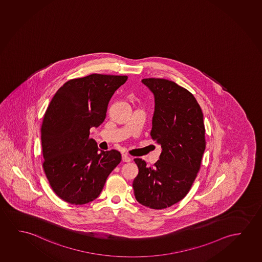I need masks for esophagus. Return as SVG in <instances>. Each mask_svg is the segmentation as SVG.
I'll return each instance as SVG.
<instances>
[{"mask_svg":"<svg viewBox=\"0 0 262 262\" xmlns=\"http://www.w3.org/2000/svg\"><path fill=\"white\" fill-rule=\"evenodd\" d=\"M122 161L124 162H129V161H132V158L128 156L127 154H122Z\"/></svg>","mask_w":262,"mask_h":262,"instance_id":"obj_1","label":"esophagus"}]
</instances>
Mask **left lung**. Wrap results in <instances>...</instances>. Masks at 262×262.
<instances>
[{
	"instance_id": "1",
	"label": "left lung",
	"mask_w": 262,
	"mask_h": 262,
	"mask_svg": "<svg viewBox=\"0 0 262 262\" xmlns=\"http://www.w3.org/2000/svg\"><path fill=\"white\" fill-rule=\"evenodd\" d=\"M141 82L154 96L150 136L161 153L153 167L134 160L139 168L134 195L141 205L165 209L185 197L200 170L206 147L203 113L193 95L174 81L148 78Z\"/></svg>"
}]
</instances>
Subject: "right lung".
<instances>
[{
    "mask_svg": "<svg viewBox=\"0 0 262 262\" xmlns=\"http://www.w3.org/2000/svg\"><path fill=\"white\" fill-rule=\"evenodd\" d=\"M127 76L91 74L65 82L49 104L41 125L43 169L53 191L71 204L99 197L110 173L121 161L90 136L104 121L110 100Z\"/></svg>",
    "mask_w": 262,
    "mask_h": 262,
    "instance_id": "right-lung-1",
    "label": "right lung"
}]
</instances>
